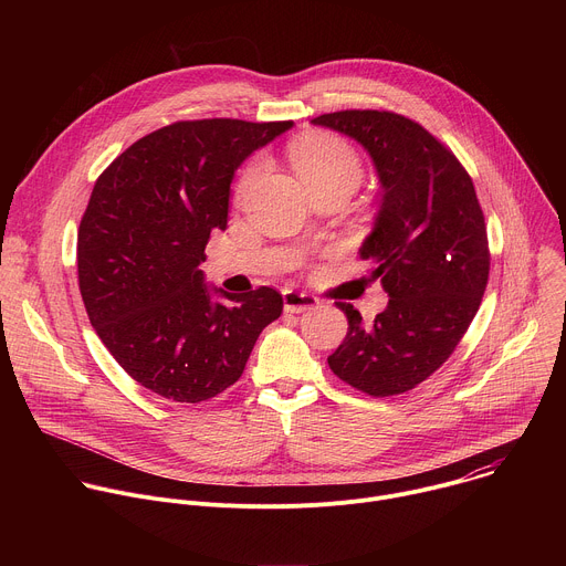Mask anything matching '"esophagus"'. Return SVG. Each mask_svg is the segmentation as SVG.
<instances>
[{"instance_id": "34e87169", "label": "esophagus", "mask_w": 566, "mask_h": 566, "mask_svg": "<svg viewBox=\"0 0 566 566\" xmlns=\"http://www.w3.org/2000/svg\"><path fill=\"white\" fill-rule=\"evenodd\" d=\"M284 311L286 313H304V311H311L319 304V300L315 295H308V293H302V291H284Z\"/></svg>"}]
</instances>
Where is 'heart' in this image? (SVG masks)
Returning a JSON list of instances; mask_svg holds the SVG:
<instances>
[{
  "mask_svg": "<svg viewBox=\"0 0 566 566\" xmlns=\"http://www.w3.org/2000/svg\"><path fill=\"white\" fill-rule=\"evenodd\" d=\"M289 156L295 172L313 195L349 188L354 190L363 177V160L358 151L338 134L308 132L289 145ZM260 160H253L237 181V197H247L260 177Z\"/></svg>",
  "mask_w": 566,
  "mask_h": 566,
  "instance_id": "heart-1",
  "label": "heart"
}]
</instances>
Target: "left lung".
<instances>
[{
    "label": "left lung",
    "instance_id": "1",
    "mask_svg": "<svg viewBox=\"0 0 566 566\" xmlns=\"http://www.w3.org/2000/svg\"><path fill=\"white\" fill-rule=\"evenodd\" d=\"M313 125L356 138L382 184L360 258L389 304L367 327L349 302H336L349 329L327 363L374 398L410 391L452 356L489 284V234L472 179L452 149L408 116L345 109Z\"/></svg>",
    "mask_w": 566,
    "mask_h": 566
}]
</instances>
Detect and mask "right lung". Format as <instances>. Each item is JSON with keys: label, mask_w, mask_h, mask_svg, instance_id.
<instances>
[{"label": "right lung", "mask_w": 566, "mask_h": 566, "mask_svg": "<svg viewBox=\"0 0 566 566\" xmlns=\"http://www.w3.org/2000/svg\"><path fill=\"white\" fill-rule=\"evenodd\" d=\"M293 120H177L118 154L77 228V284L92 327L145 389L201 402L239 380L284 300L271 286L212 302L201 262L226 230L230 181Z\"/></svg>", "instance_id": "1"}]
</instances>
